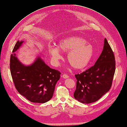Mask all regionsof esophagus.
<instances>
[{
    "label": "esophagus",
    "instance_id": "34e87169",
    "mask_svg": "<svg viewBox=\"0 0 127 127\" xmlns=\"http://www.w3.org/2000/svg\"><path fill=\"white\" fill-rule=\"evenodd\" d=\"M62 77H63V78L64 79H67V78H69V76L67 75H66V74H63L62 75Z\"/></svg>",
    "mask_w": 127,
    "mask_h": 127
}]
</instances>
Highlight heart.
Returning a JSON list of instances; mask_svg holds the SVG:
<instances>
[{"mask_svg": "<svg viewBox=\"0 0 127 127\" xmlns=\"http://www.w3.org/2000/svg\"><path fill=\"white\" fill-rule=\"evenodd\" d=\"M61 51L68 52L67 60L72 68L81 69L86 67L90 63L94 55L93 46L87 43L84 38L79 36H70L60 40L57 46H51L48 51L52 61L59 64V60L62 58Z\"/></svg>", "mask_w": 127, "mask_h": 127, "instance_id": "obj_1", "label": "heart"}]
</instances>
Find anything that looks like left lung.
<instances>
[{
    "label": "left lung",
    "mask_w": 127,
    "mask_h": 127,
    "mask_svg": "<svg viewBox=\"0 0 127 127\" xmlns=\"http://www.w3.org/2000/svg\"><path fill=\"white\" fill-rule=\"evenodd\" d=\"M115 71L114 53L105 38L103 50L95 65L75 75L77 81L75 98L83 103L96 102L111 89Z\"/></svg>",
    "instance_id": "left-lung-1"
}]
</instances>
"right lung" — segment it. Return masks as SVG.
<instances>
[{"instance_id":"1","label":"right lung","mask_w":127,"mask_h":127,"mask_svg":"<svg viewBox=\"0 0 127 127\" xmlns=\"http://www.w3.org/2000/svg\"><path fill=\"white\" fill-rule=\"evenodd\" d=\"M24 42H17L11 56L10 68L13 82L19 94L30 101L45 103L52 98L61 73L49 67L39 56L28 66L21 62L15 52Z\"/></svg>"}]
</instances>
